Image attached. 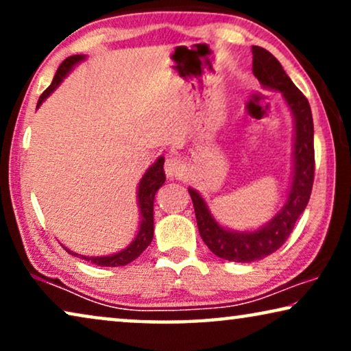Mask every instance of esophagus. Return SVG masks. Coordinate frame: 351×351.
<instances>
[{"instance_id":"esophagus-1","label":"esophagus","mask_w":351,"mask_h":351,"mask_svg":"<svg viewBox=\"0 0 351 351\" xmlns=\"http://www.w3.org/2000/svg\"><path fill=\"white\" fill-rule=\"evenodd\" d=\"M165 171H166L167 177L174 179V177H180L182 174H184L185 166H184V162H182L177 156H169V158H166Z\"/></svg>"}]
</instances>
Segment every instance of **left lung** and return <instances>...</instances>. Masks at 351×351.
<instances>
[{
	"mask_svg": "<svg viewBox=\"0 0 351 351\" xmlns=\"http://www.w3.org/2000/svg\"><path fill=\"white\" fill-rule=\"evenodd\" d=\"M252 73L263 88L280 90L294 117V176L285 206L256 232H232L220 227L198 191L189 189L201 238L215 256L230 262H254L278 251L308 204L315 179L313 117L308 100L286 75L276 57L261 46H252Z\"/></svg>",
	"mask_w": 351,
	"mask_h": 351,
	"instance_id": "1",
	"label": "left lung"
}]
</instances>
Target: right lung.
Here are the masks:
<instances>
[{"mask_svg": "<svg viewBox=\"0 0 351 351\" xmlns=\"http://www.w3.org/2000/svg\"><path fill=\"white\" fill-rule=\"evenodd\" d=\"M84 59V56H70L62 62L59 69H57V73L52 80V83L49 88H47L45 93L40 95V100H38L36 108L40 107L47 95H49L52 90H54L57 86L62 83V80L65 78L66 73L73 69V66ZM165 158L160 156L156 160V162L153 166L148 167V171L143 174L141 179V184H138V208H141V228H138L137 237L134 238V241L129 244L126 249L119 251L117 254H112V256H104V257H86V256H80V254L71 252L70 249H64L71 256L75 257H81L84 258L86 262L94 263V265H100V267H123L128 265L129 262L136 261V258L141 256V254L145 251V249L150 246L152 239H153V201H155V195L160 186H162L166 180V174H165Z\"/></svg>", "mask_w": 351, "mask_h": 351, "instance_id": "1", "label": "right lung"}]
</instances>
